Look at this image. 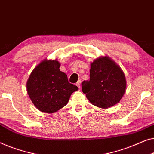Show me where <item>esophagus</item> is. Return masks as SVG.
<instances>
[{"instance_id":"34e87169","label":"esophagus","mask_w":154,"mask_h":154,"mask_svg":"<svg viewBox=\"0 0 154 154\" xmlns=\"http://www.w3.org/2000/svg\"><path fill=\"white\" fill-rule=\"evenodd\" d=\"M76 85L78 86V88H80V86H81V81H80V80H79V81L77 82Z\"/></svg>"}]
</instances>
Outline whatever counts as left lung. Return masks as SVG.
Returning <instances> with one entry per match:
<instances>
[{
	"label": "left lung",
	"mask_w": 154,
	"mask_h": 154,
	"mask_svg": "<svg viewBox=\"0 0 154 154\" xmlns=\"http://www.w3.org/2000/svg\"><path fill=\"white\" fill-rule=\"evenodd\" d=\"M126 88V79L120 66L108 56H100L91 63L90 79L82 89L90 103L103 109L119 103Z\"/></svg>",
	"instance_id": "left-lung-1"
}]
</instances>
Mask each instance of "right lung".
<instances>
[{"mask_svg":"<svg viewBox=\"0 0 154 154\" xmlns=\"http://www.w3.org/2000/svg\"><path fill=\"white\" fill-rule=\"evenodd\" d=\"M57 59L42 60L35 67L26 82L27 93L32 103L42 112L52 114L68 104L70 96L78 90L60 71Z\"/></svg>","mask_w":154,"mask_h":154,"instance_id":"right-lung-1","label":"right lung"}]
</instances>
